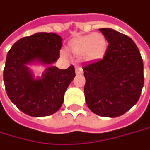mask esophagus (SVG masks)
<instances>
[{"instance_id": "1", "label": "esophagus", "mask_w": 150, "mask_h": 150, "mask_svg": "<svg viewBox=\"0 0 150 150\" xmlns=\"http://www.w3.org/2000/svg\"><path fill=\"white\" fill-rule=\"evenodd\" d=\"M75 73H76V75H81V74H82V73H83L82 68H81V67H76V68H75Z\"/></svg>"}]
</instances>
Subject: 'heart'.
Returning a JSON list of instances; mask_svg holds the SVG:
<instances>
[{
	"label": "heart",
	"instance_id": "heart-1",
	"mask_svg": "<svg viewBox=\"0 0 150 150\" xmlns=\"http://www.w3.org/2000/svg\"><path fill=\"white\" fill-rule=\"evenodd\" d=\"M108 47L106 37L101 33H93L76 38L69 44L70 52L86 60L94 61L101 58Z\"/></svg>",
	"mask_w": 150,
	"mask_h": 150
}]
</instances>
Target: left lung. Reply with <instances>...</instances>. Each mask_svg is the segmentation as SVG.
Instances as JSON below:
<instances>
[{
    "instance_id": "left-lung-1",
    "label": "left lung",
    "mask_w": 150,
    "mask_h": 150,
    "mask_svg": "<svg viewBox=\"0 0 150 150\" xmlns=\"http://www.w3.org/2000/svg\"><path fill=\"white\" fill-rule=\"evenodd\" d=\"M109 45L103 59L83 66L86 103L94 114L118 117L138 101L144 86V64L129 36L111 29H100Z\"/></svg>"
}]
</instances>
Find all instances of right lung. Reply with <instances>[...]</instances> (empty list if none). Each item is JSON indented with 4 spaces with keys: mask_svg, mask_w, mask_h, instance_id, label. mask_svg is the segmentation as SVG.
Returning a JSON list of instances; mask_svg holds the SVG:
<instances>
[{
    "mask_svg": "<svg viewBox=\"0 0 150 150\" xmlns=\"http://www.w3.org/2000/svg\"><path fill=\"white\" fill-rule=\"evenodd\" d=\"M62 40L54 33H36L18 40L7 52L3 70L6 92L18 109L28 115L42 117L56 113L64 103L67 87L75 78L73 65L66 69L50 66L36 80L26 66L33 62L44 64L56 62Z\"/></svg>",
    "mask_w": 150,
    "mask_h": 150,
    "instance_id": "right-lung-1",
    "label": "right lung"
}]
</instances>
